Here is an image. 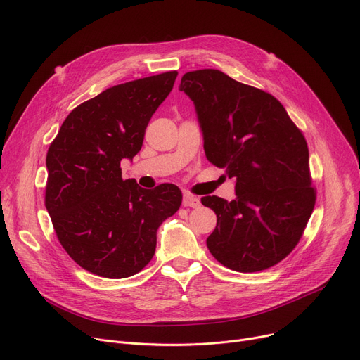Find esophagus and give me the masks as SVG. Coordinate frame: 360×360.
<instances>
[{"instance_id": "esophagus-1", "label": "esophagus", "mask_w": 360, "mask_h": 360, "mask_svg": "<svg viewBox=\"0 0 360 360\" xmlns=\"http://www.w3.org/2000/svg\"><path fill=\"white\" fill-rule=\"evenodd\" d=\"M182 205L184 207H191V209H197V207L201 205V201H200L198 197L185 193L184 194V200H182Z\"/></svg>"}]
</instances>
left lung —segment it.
<instances>
[{"label":"left lung","instance_id":"8db88e82","mask_svg":"<svg viewBox=\"0 0 360 360\" xmlns=\"http://www.w3.org/2000/svg\"><path fill=\"white\" fill-rule=\"evenodd\" d=\"M205 156L235 179L236 198L202 197L217 216L207 248L239 273L270 269L297 245L315 205L307 140L270 93L219 70L182 75Z\"/></svg>","mask_w":360,"mask_h":360}]
</instances>
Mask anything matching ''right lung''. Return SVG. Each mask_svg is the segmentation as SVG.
<instances>
[{"label": "right lung", "instance_id": "add662e5", "mask_svg": "<svg viewBox=\"0 0 360 360\" xmlns=\"http://www.w3.org/2000/svg\"><path fill=\"white\" fill-rule=\"evenodd\" d=\"M167 71L106 89L74 108L46 155L45 205L60 243L84 270L106 278L141 271L159 226L182 193L174 184L144 190L122 179L121 160L141 150L150 118L174 87Z\"/></svg>", "mask_w": 360, "mask_h": 360}]
</instances>
